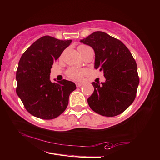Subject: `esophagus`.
<instances>
[{
	"label": "esophagus",
	"mask_w": 160,
	"mask_h": 160,
	"mask_svg": "<svg viewBox=\"0 0 160 160\" xmlns=\"http://www.w3.org/2000/svg\"><path fill=\"white\" fill-rule=\"evenodd\" d=\"M82 85H83L82 83H80V82H77L76 83V87H77V88H80V87L82 86Z\"/></svg>",
	"instance_id": "34e87169"
}]
</instances>
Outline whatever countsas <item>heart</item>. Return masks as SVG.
<instances>
[{"instance_id": "1", "label": "heart", "mask_w": 160, "mask_h": 160, "mask_svg": "<svg viewBox=\"0 0 160 160\" xmlns=\"http://www.w3.org/2000/svg\"><path fill=\"white\" fill-rule=\"evenodd\" d=\"M89 47L85 45H80L78 47V50L83 57L86 52L90 50ZM88 71L85 68H70L66 72L67 77L71 80L79 81L81 80L86 74H88Z\"/></svg>"}]
</instances>
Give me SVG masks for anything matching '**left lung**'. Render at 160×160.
<instances>
[{"label": "left lung", "instance_id": "1", "mask_svg": "<svg viewBox=\"0 0 160 160\" xmlns=\"http://www.w3.org/2000/svg\"><path fill=\"white\" fill-rule=\"evenodd\" d=\"M80 42L94 50V68L103 71L106 78L101 85L92 83L94 90L88 98L89 107L106 117L121 114L134 101L139 84L132 54L120 40L102 31L94 32Z\"/></svg>", "mask_w": 160, "mask_h": 160}]
</instances>
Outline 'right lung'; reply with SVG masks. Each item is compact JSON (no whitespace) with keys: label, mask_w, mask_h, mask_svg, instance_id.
<instances>
[{"label":"right lung","mask_w":160,"mask_h":160,"mask_svg":"<svg viewBox=\"0 0 160 160\" xmlns=\"http://www.w3.org/2000/svg\"><path fill=\"white\" fill-rule=\"evenodd\" d=\"M45 36L34 42L20 58L17 70L16 92L26 110L35 117L52 120L60 115L68 104L75 83L66 80L52 82L54 62L71 43Z\"/></svg>","instance_id":"1"}]
</instances>
